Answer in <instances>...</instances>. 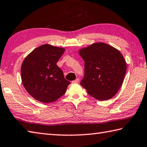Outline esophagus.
Segmentation results:
<instances>
[{
  "label": "esophagus",
  "mask_w": 147,
  "mask_h": 147,
  "mask_svg": "<svg viewBox=\"0 0 147 147\" xmlns=\"http://www.w3.org/2000/svg\"><path fill=\"white\" fill-rule=\"evenodd\" d=\"M80 81V80L78 78H76V80H74L72 81V83H78Z\"/></svg>",
  "instance_id": "esophagus-1"
}]
</instances>
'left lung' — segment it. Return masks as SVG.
<instances>
[{
  "mask_svg": "<svg viewBox=\"0 0 147 147\" xmlns=\"http://www.w3.org/2000/svg\"><path fill=\"white\" fill-rule=\"evenodd\" d=\"M85 62L84 77L80 84L98 100L114 96L121 87L127 71L126 62L118 49L102 42L79 51Z\"/></svg>",
  "mask_w": 147,
  "mask_h": 147,
  "instance_id": "8db88e82",
  "label": "left lung"
}]
</instances>
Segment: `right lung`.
I'll return each instance as SVG.
<instances>
[{"label":"right lung","mask_w":147,"mask_h":147,"mask_svg":"<svg viewBox=\"0 0 147 147\" xmlns=\"http://www.w3.org/2000/svg\"><path fill=\"white\" fill-rule=\"evenodd\" d=\"M65 49L44 44L36 48L21 66L23 85L34 99L42 103L57 100L65 94L70 82L57 65Z\"/></svg>","instance_id":"add662e5"}]
</instances>
